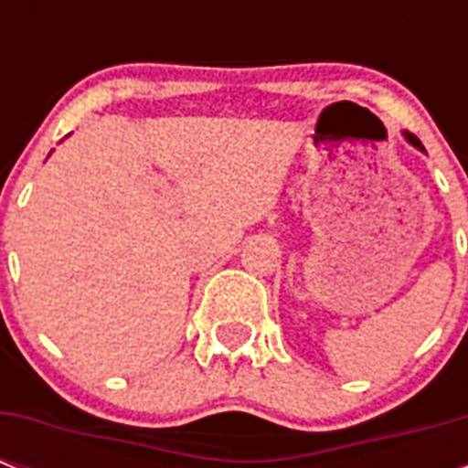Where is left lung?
<instances>
[{"label":"left lung","instance_id":"1","mask_svg":"<svg viewBox=\"0 0 468 468\" xmlns=\"http://www.w3.org/2000/svg\"><path fill=\"white\" fill-rule=\"evenodd\" d=\"M403 138H406V141L410 143V145H413V148H418V150H420V153H425V148H422V143L418 141V138H415L413 133H408V131H403Z\"/></svg>","mask_w":468,"mask_h":468}]
</instances>
